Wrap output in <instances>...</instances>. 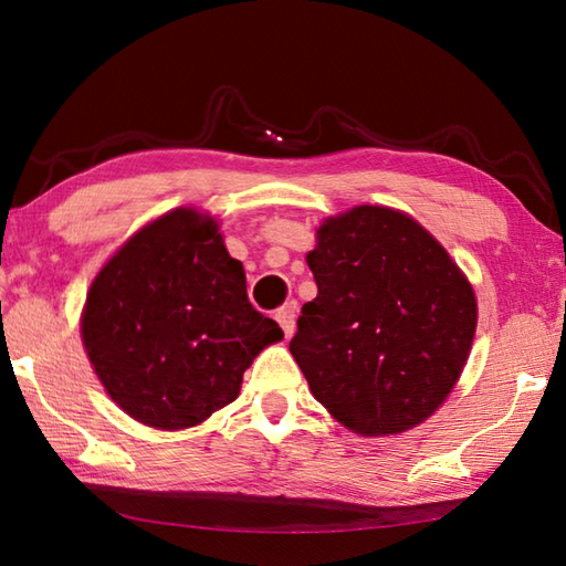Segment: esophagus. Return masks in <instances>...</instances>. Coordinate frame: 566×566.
I'll use <instances>...</instances> for the list:
<instances>
[{"mask_svg":"<svg viewBox=\"0 0 566 566\" xmlns=\"http://www.w3.org/2000/svg\"><path fill=\"white\" fill-rule=\"evenodd\" d=\"M274 318H276V323H280V326H282L286 338H292L294 331H296V304L290 302V304H284L282 308H276Z\"/></svg>","mask_w":566,"mask_h":566,"instance_id":"obj_1","label":"esophagus"}]
</instances>
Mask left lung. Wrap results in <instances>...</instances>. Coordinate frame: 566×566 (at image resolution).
Segmentation results:
<instances>
[{
	"label": "left lung",
	"instance_id": "obj_1",
	"mask_svg": "<svg viewBox=\"0 0 566 566\" xmlns=\"http://www.w3.org/2000/svg\"><path fill=\"white\" fill-rule=\"evenodd\" d=\"M306 262L318 294L290 353L314 399L363 438L423 423L472 353L476 294L460 264L413 216L379 203L323 219Z\"/></svg>",
	"mask_w": 566,
	"mask_h": 566
}]
</instances>
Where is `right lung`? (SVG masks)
I'll return each instance as SVG.
<instances>
[{
	"label": "right lung",
	"instance_id": "add662e5",
	"mask_svg": "<svg viewBox=\"0 0 566 566\" xmlns=\"http://www.w3.org/2000/svg\"><path fill=\"white\" fill-rule=\"evenodd\" d=\"M80 335L109 399L155 430H187L238 399L282 328L248 302L221 221L177 207L130 235L94 276Z\"/></svg>",
	"mask_w": 566,
	"mask_h": 566
}]
</instances>
